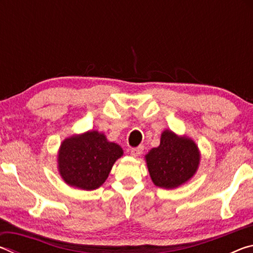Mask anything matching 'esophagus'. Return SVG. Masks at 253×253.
<instances>
[{
    "instance_id": "obj_1",
    "label": "esophagus",
    "mask_w": 253,
    "mask_h": 253,
    "mask_svg": "<svg viewBox=\"0 0 253 253\" xmlns=\"http://www.w3.org/2000/svg\"><path fill=\"white\" fill-rule=\"evenodd\" d=\"M143 151H144V146L140 145V146H138V147H135V148L130 149V155L134 156V157H138V156L142 155Z\"/></svg>"
}]
</instances>
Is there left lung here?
<instances>
[{
    "mask_svg": "<svg viewBox=\"0 0 253 253\" xmlns=\"http://www.w3.org/2000/svg\"><path fill=\"white\" fill-rule=\"evenodd\" d=\"M147 168L156 186L174 188L188 181L196 172L200 154L193 140L165 130L161 144L146 155Z\"/></svg>",
    "mask_w": 253,
    "mask_h": 253,
    "instance_id": "left-lung-1",
    "label": "left lung"
}]
</instances>
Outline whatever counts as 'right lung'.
<instances>
[{
  "instance_id": "1",
  "label": "right lung",
  "mask_w": 253,
  "mask_h": 253,
  "mask_svg": "<svg viewBox=\"0 0 253 253\" xmlns=\"http://www.w3.org/2000/svg\"><path fill=\"white\" fill-rule=\"evenodd\" d=\"M122 155V147L108 142L104 134L88 131L62 143L58 156L59 170L67 184L91 191L106 181L114 163Z\"/></svg>"
}]
</instances>
